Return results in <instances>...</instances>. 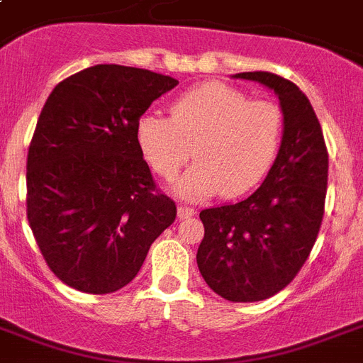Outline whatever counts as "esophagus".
<instances>
[{"label": "esophagus", "instance_id": "obj_1", "mask_svg": "<svg viewBox=\"0 0 363 363\" xmlns=\"http://www.w3.org/2000/svg\"><path fill=\"white\" fill-rule=\"evenodd\" d=\"M196 215V211L192 209V207H186V205H179L177 207V216L179 218H190V216Z\"/></svg>", "mask_w": 363, "mask_h": 363}]
</instances>
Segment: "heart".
Returning a JSON list of instances; mask_svg holds the SVG:
<instances>
[{"label":"heart","instance_id":"obj_1","mask_svg":"<svg viewBox=\"0 0 363 363\" xmlns=\"http://www.w3.org/2000/svg\"><path fill=\"white\" fill-rule=\"evenodd\" d=\"M281 137L277 105L250 99L222 82L179 96L171 116L147 113L135 124L137 147L160 177L173 179L190 154L196 158L173 184V192L190 201L218 192L239 196L256 186L275 162Z\"/></svg>","mask_w":363,"mask_h":363}]
</instances>
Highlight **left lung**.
I'll return each instance as SVG.
<instances>
[{"label":"left lung","mask_w":363,"mask_h":363,"mask_svg":"<svg viewBox=\"0 0 363 363\" xmlns=\"http://www.w3.org/2000/svg\"><path fill=\"white\" fill-rule=\"evenodd\" d=\"M277 94L282 139L259 188L238 203L199 213L198 267L228 301H262L288 286L315 245L328 188V150L313 105L294 82L267 71L235 73Z\"/></svg>","instance_id":"left-lung-1"}]
</instances>
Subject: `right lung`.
I'll use <instances>...</instances> for the list:
<instances>
[{
  "instance_id": "right-lung-1",
  "label": "right lung",
  "mask_w": 363,
  "mask_h": 363,
  "mask_svg": "<svg viewBox=\"0 0 363 363\" xmlns=\"http://www.w3.org/2000/svg\"><path fill=\"white\" fill-rule=\"evenodd\" d=\"M179 84L148 69L99 64L56 84L28 150V222L50 271L84 294L135 279L173 224L135 141L154 99Z\"/></svg>"
}]
</instances>
